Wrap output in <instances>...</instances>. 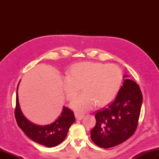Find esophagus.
I'll return each mask as SVG.
<instances>
[{
    "label": "esophagus",
    "mask_w": 159,
    "mask_h": 159,
    "mask_svg": "<svg viewBox=\"0 0 159 159\" xmlns=\"http://www.w3.org/2000/svg\"><path fill=\"white\" fill-rule=\"evenodd\" d=\"M75 117H76V119L77 120H81V119H82L84 117L83 114H79V113H78V112H75Z\"/></svg>",
    "instance_id": "esophagus-1"
}]
</instances>
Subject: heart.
I'll return each mask as SVG.
<instances>
[{
	"mask_svg": "<svg viewBox=\"0 0 159 159\" xmlns=\"http://www.w3.org/2000/svg\"><path fill=\"white\" fill-rule=\"evenodd\" d=\"M123 80L121 70L114 64L83 62L74 65L63 80L68 100L76 97L83 86V93L70 103L76 111L87 112L98 104L104 106L116 97Z\"/></svg>",
	"mask_w": 159,
	"mask_h": 159,
	"instance_id": "b5f03b06",
	"label": "heart"
}]
</instances>
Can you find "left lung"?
Wrapping results in <instances>:
<instances>
[{"mask_svg":"<svg viewBox=\"0 0 159 159\" xmlns=\"http://www.w3.org/2000/svg\"><path fill=\"white\" fill-rule=\"evenodd\" d=\"M125 75L114 100L95 112L96 125L91 138L103 148L116 146L134 134L138 126L143 97L138 84Z\"/></svg>","mask_w":159,"mask_h":159,"instance_id":"obj_1","label":"left lung"}]
</instances>
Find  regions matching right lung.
Wrapping results in <instances>:
<instances>
[{
    "label": "right lung",
    "mask_w": 159,
    "mask_h": 159,
    "mask_svg": "<svg viewBox=\"0 0 159 159\" xmlns=\"http://www.w3.org/2000/svg\"><path fill=\"white\" fill-rule=\"evenodd\" d=\"M18 85L16 93V107L15 110V116L18 126L28 138L40 145L51 148L60 144L65 139L69 128L75 121L73 112L64 106L61 114L53 123L46 125L33 123L25 118L21 110L18 100Z\"/></svg>",
    "instance_id": "1"
}]
</instances>
